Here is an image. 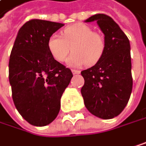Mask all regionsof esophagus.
<instances>
[{
    "label": "esophagus",
    "instance_id": "34e87169",
    "mask_svg": "<svg viewBox=\"0 0 146 146\" xmlns=\"http://www.w3.org/2000/svg\"><path fill=\"white\" fill-rule=\"evenodd\" d=\"M72 74L75 75V74H80V72L79 70H72Z\"/></svg>",
    "mask_w": 146,
    "mask_h": 146
}]
</instances>
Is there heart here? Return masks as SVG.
Listing matches in <instances>:
<instances>
[{"label":"heart","mask_w":146,"mask_h":146,"mask_svg":"<svg viewBox=\"0 0 146 146\" xmlns=\"http://www.w3.org/2000/svg\"><path fill=\"white\" fill-rule=\"evenodd\" d=\"M48 49L54 59L63 62L71 50L74 52L67 62L72 66H92L103 57L106 43L104 38L85 24L66 27L62 36L57 34L48 40Z\"/></svg>","instance_id":"1"}]
</instances>
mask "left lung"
<instances>
[{
    "mask_svg": "<svg viewBox=\"0 0 146 146\" xmlns=\"http://www.w3.org/2000/svg\"><path fill=\"white\" fill-rule=\"evenodd\" d=\"M94 21L105 35L106 49L96 65L81 72L85 80L81 94L92 114L110 119L121 113L131 93V46L127 36L110 16L98 14L86 22Z\"/></svg>",
    "mask_w": 146,
    "mask_h": 146,
    "instance_id": "1",
    "label": "left lung"
}]
</instances>
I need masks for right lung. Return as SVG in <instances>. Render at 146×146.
<instances>
[{
    "label": "right lung",
    "mask_w": 146,
    "mask_h": 146,
    "mask_svg": "<svg viewBox=\"0 0 146 146\" xmlns=\"http://www.w3.org/2000/svg\"><path fill=\"white\" fill-rule=\"evenodd\" d=\"M64 24L33 19L19 30L8 64L9 83L16 109L35 126L53 122L72 74L54 59L48 40Z\"/></svg>",
    "instance_id": "right-lung-1"
}]
</instances>
